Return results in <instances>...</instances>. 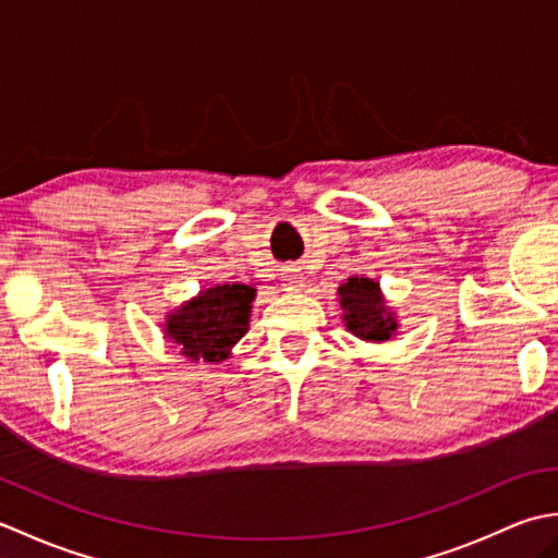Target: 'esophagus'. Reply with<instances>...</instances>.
I'll list each match as a JSON object with an SVG mask.
<instances>
[{
	"instance_id": "obj_1",
	"label": "esophagus",
	"mask_w": 558,
	"mask_h": 558,
	"mask_svg": "<svg viewBox=\"0 0 558 558\" xmlns=\"http://www.w3.org/2000/svg\"><path fill=\"white\" fill-rule=\"evenodd\" d=\"M282 286H286V290H288V292H292V290H302L304 280H302L300 276H294V272H288V276H286V282H282Z\"/></svg>"
}]
</instances>
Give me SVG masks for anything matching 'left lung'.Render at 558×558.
I'll use <instances>...</instances> for the list:
<instances>
[{
    "label": "left lung",
    "mask_w": 558,
    "mask_h": 558,
    "mask_svg": "<svg viewBox=\"0 0 558 558\" xmlns=\"http://www.w3.org/2000/svg\"><path fill=\"white\" fill-rule=\"evenodd\" d=\"M342 324L354 338L364 342H388L398 336V316L386 304L378 280L366 276H350L338 288Z\"/></svg>",
    "instance_id": "left-lung-1"
}]
</instances>
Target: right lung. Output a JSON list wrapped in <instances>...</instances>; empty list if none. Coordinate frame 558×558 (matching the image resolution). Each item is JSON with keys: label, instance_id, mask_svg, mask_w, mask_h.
Listing matches in <instances>:
<instances>
[{"label": "right lung", "instance_id": "obj_1", "mask_svg": "<svg viewBox=\"0 0 558 558\" xmlns=\"http://www.w3.org/2000/svg\"><path fill=\"white\" fill-rule=\"evenodd\" d=\"M254 300L256 288L244 282L198 290L196 298L165 314V340L192 362H225L248 330Z\"/></svg>", "mask_w": 558, "mask_h": 558}]
</instances>
